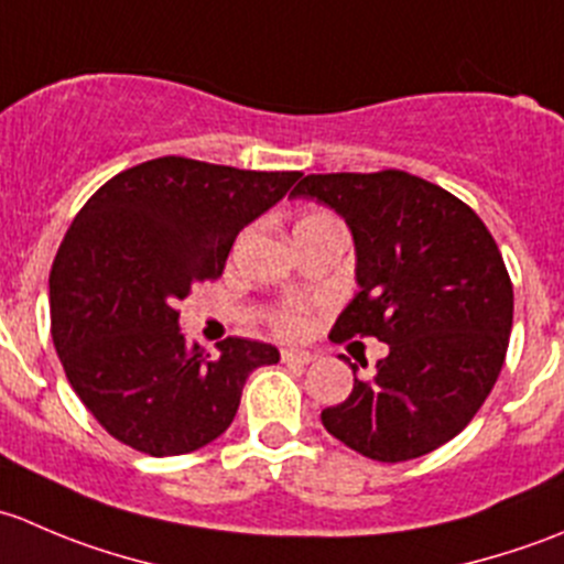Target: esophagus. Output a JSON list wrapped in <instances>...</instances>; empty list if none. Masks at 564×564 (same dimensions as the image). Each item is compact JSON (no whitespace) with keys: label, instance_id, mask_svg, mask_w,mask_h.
<instances>
[{"label":"esophagus","instance_id":"esophagus-1","mask_svg":"<svg viewBox=\"0 0 564 564\" xmlns=\"http://www.w3.org/2000/svg\"><path fill=\"white\" fill-rule=\"evenodd\" d=\"M281 360L283 362H292V366H308V362H314L316 357L311 355V351H297V349H283L281 351Z\"/></svg>","mask_w":564,"mask_h":564}]
</instances>
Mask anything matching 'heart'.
I'll use <instances>...</instances> for the list:
<instances>
[{"mask_svg": "<svg viewBox=\"0 0 564 564\" xmlns=\"http://www.w3.org/2000/svg\"><path fill=\"white\" fill-rule=\"evenodd\" d=\"M318 220H333L327 213H308L297 226L303 224H318ZM275 329L281 335H300L305 329V314L300 308H286L275 316Z\"/></svg>", "mask_w": 564, "mask_h": 564, "instance_id": "b5f03b06", "label": "heart"}]
</instances>
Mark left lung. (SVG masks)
Wrapping results in <instances>:
<instances>
[{
    "instance_id": "obj_1",
    "label": "left lung",
    "mask_w": 564,
    "mask_h": 564,
    "mask_svg": "<svg viewBox=\"0 0 564 564\" xmlns=\"http://www.w3.org/2000/svg\"><path fill=\"white\" fill-rule=\"evenodd\" d=\"M292 196L327 204L355 240L360 292L329 338L390 346L371 379L349 362L355 388L324 409V429L384 464L436 451L469 425L508 355L513 283L491 231L445 187L395 169L308 174Z\"/></svg>"
}]
</instances>
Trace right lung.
I'll list each match as a JSON object with an SVG mask.
<instances>
[{"label":"right lung","mask_w":564,"mask_h":564,"mask_svg":"<svg viewBox=\"0 0 564 564\" xmlns=\"http://www.w3.org/2000/svg\"><path fill=\"white\" fill-rule=\"evenodd\" d=\"M300 176L166 155L111 176L73 218L48 278L51 338L113 440L155 458L198 451L231 425L248 373L281 360L248 338L191 349L176 305Z\"/></svg>","instance_id":"obj_1"}]
</instances>
